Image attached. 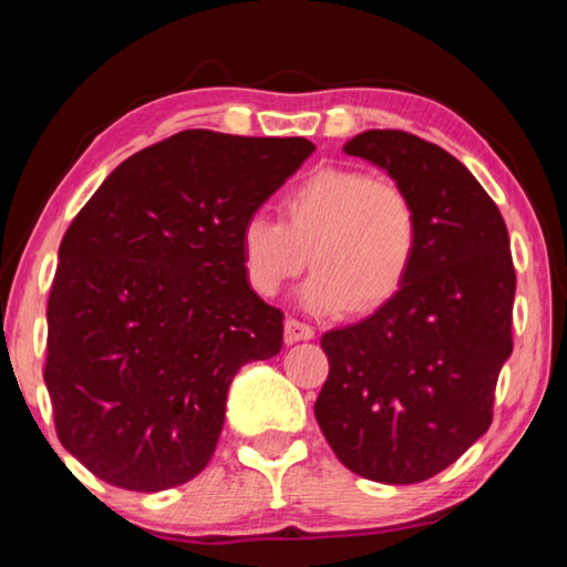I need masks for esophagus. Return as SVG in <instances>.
<instances>
[{
	"mask_svg": "<svg viewBox=\"0 0 567 567\" xmlns=\"http://www.w3.org/2000/svg\"><path fill=\"white\" fill-rule=\"evenodd\" d=\"M312 338H315V330L310 328V324L295 320V318H287V322H285V342L287 344L300 342V340H312Z\"/></svg>",
	"mask_w": 567,
	"mask_h": 567,
	"instance_id": "1",
	"label": "esophagus"
}]
</instances>
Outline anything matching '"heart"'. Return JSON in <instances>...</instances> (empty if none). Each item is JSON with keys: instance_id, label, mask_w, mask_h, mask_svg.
<instances>
[{"instance_id": "obj_1", "label": "heart", "mask_w": 567, "mask_h": 567, "mask_svg": "<svg viewBox=\"0 0 567 567\" xmlns=\"http://www.w3.org/2000/svg\"><path fill=\"white\" fill-rule=\"evenodd\" d=\"M282 223L249 215L239 227V262L260 297L280 295L307 265L302 302L318 315L375 312L410 280L420 215L405 187L358 167H320L287 189Z\"/></svg>"}]
</instances>
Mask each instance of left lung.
<instances>
[{"instance_id":"8db88e82","label":"left lung","mask_w":567,"mask_h":567,"mask_svg":"<svg viewBox=\"0 0 567 567\" xmlns=\"http://www.w3.org/2000/svg\"><path fill=\"white\" fill-rule=\"evenodd\" d=\"M342 152L408 189L420 249L395 300L322 334L330 375L315 417L344 467L410 485L453 465L491 427L513 352L515 267L501 209L450 152L402 130H368Z\"/></svg>"}]
</instances>
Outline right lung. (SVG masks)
Returning a JSON list of instances; mask_svg holds the SVG:
<instances>
[{
    "label": "right lung",
    "mask_w": 567,
    "mask_h": 567,
    "mask_svg": "<svg viewBox=\"0 0 567 567\" xmlns=\"http://www.w3.org/2000/svg\"><path fill=\"white\" fill-rule=\"evenodd\" d=\"M305 137L185 130L122 162L60 245L47 362L60 443L104 483L159 493L213 457L229 382L282 350L239 227L312 155Z\"/></svg>",
    "instance_id": "obj_1"
}]
</instances>
